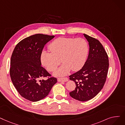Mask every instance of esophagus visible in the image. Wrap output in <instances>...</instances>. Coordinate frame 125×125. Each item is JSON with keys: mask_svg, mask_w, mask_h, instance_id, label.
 <instances>
[{"mask_svg": "<svg viewBox=\"0 0 125 125\" xmlns=\"http://www.w3.org/2000/svg\"><path fill=\"white\" fill-rule=\"evenodd\" d=\"M57 80H58V82H67V81H68V79L67 78H59L57 79Z\"/></svg>", "mask_w": 125, "mask_h": 125, "instance_id": "esophagus-1", "label": "esophagus"}]
</instances>
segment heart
I'll return each mask as SVG.
<instances>
[{"label": "heart", "instance_id": "1", "mask_svg": "<svg viewBox=\"0 0 125 125\" xmlns=\"http://www.w3.org/2000/svg\"><path fill=\"white\" fill-rule=\"evenodd\" d=\"M51 53L43 51L41 55L42 64L50 72L55 70L61 62L63 64L54 73L57 76L67 74L72 69L78 71L86 61L89 47L83 39L60 37L52 41L48 46Z\"/></svg>", "mask_w": 125, "mask_h": 125}]
</instances>
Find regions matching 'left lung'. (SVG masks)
Instances as JSON below:
<instances>
[{
  "mask_svg": "<svg viewBox=\"0 0 125 125\" xmlns=\"http://www.w3.org/2000/svg\"><path fill=\"white\" fill-rule=\"evenodd\" d=\"M89 46L88 58L79 71L69 76L75 83V90L69 93L73 98L82 102L92 99L99 93L106 80L109 60L100 42L83 34Z\"/></svg>",
  "mask_w": 125,
  "mask_h": 125,
  "instance_id": "8db88e82",
  "label": "left lung"
}]
</instances>
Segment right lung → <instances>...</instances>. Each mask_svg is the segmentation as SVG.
<instances>
[{"label":"right lung","mask_w":125,"mask_h":125,"mask_svg":"<svg viewBox=\"0 0 125 125\" xmlns=\"http://www.w3.org/2000/svg\"><path fill=\"white\" fill-rule=\"evenodd\" d=\"M55 36L37 34L21 40L15 47L10 58V69L12 82L19 94L31 102L42 100L57 82L41 66V55L44 45Z\"/></svg>","instance_id":"right-lung-1"}]
</instances>
